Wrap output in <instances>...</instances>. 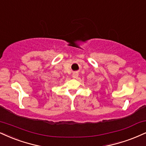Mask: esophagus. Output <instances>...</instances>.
Masks as SVG:
<instances>
[{
    "label": "esophagus",
    "instance_id": "34e87169",
    "mask_svg": "<svg viewBox=\"0 0 146 146\" xmlns=\"http://www.w3.org/2000/svg\"><path fill=\"white\" fill-rule=\"evenodd\" d=\"M78 76V73L76 72H74L72 74V78H77Z\"/></svg>",
    "mask_w": 146,
    "mask_h": 146
}]
</instances>
